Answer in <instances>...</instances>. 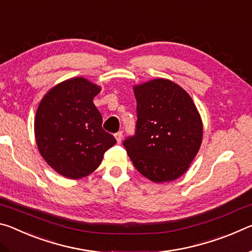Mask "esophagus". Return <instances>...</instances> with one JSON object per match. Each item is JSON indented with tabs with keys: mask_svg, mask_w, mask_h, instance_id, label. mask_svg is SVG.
Returning a JSON list of instances; mask_svg holds the SVG:
<instances>
[{
	"mask_svg": "<svg viewBox=\"0 0 252 252\" xmlns=\"http://www.w3.org/2000/svg\"><path fill=\"white\" fill-rule=\"evenodd\" d=\"M114 136H116V139H117L118 143H121V141H122V138H123V134H122V132H121V131L117 132V133L114 134Z\"/></svg>",
	"mask_w": 252,
	"mask_h": 252,
	"instance_id": "esophagus-1",
	"label": "esophagus"
}]
</instances>
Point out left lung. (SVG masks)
<instances>
[{
    "label": "left lung",
    "mask_w": 252,
    "mask_h": 252,
    "mask_svg": "<svg viewBox=\"0 0 252 252\" xmlns=\"http://www.w3.org/2000/svg\"><path fill=\"white\" fill-rule=\"evenodd\" d=\"M135 133L123 141L138 171L153 182L181 177L201 146L202 121L191 96L172 81L156 79L133 88Z\"/></svg>",
    "instance_id": "obj_1"
}]
</instances>
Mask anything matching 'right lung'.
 <instances>
[{"label":"right lung","instance_id":"1","mask_svg":"<svg viewBox=\"0 0 252 252\" xmlns=\"http://www.w3.org/2000/svg\"><path fill=\"white\" fill-rule=\"evenodd\" d=\"M100 91L89 80L73 78L51 89L37 108V148L50 167L63 177L89 176L99 167L104 152L117 143L102 129V116L93 103Z\"/></svg>","mask_w":252,"mask_h":252}]
</instances>
